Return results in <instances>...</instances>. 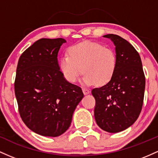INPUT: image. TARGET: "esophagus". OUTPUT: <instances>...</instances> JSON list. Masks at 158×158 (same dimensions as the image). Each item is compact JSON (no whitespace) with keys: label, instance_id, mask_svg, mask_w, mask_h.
Returning <instances> with one entry per match:
<instances>
[{"label":"esophagus","instance_id":"1","mask_svg":"<svg viewBox=\"0 0 158 158\" xmlns=\"http://www.w3.org/2000/svg\"><path fill=\"white\" fill-rule=\"evenodd\" d=\"M83 93H84V95H87V94L89 93V89L86 88H83Z\"/></svg>","mask_w":158,"mask_h":158}]
</instances>
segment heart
<instances>
[{"instance_id": "obj_1", "label": "heart", "mask_w": 158, "mask_h": 158, "mask_svg": "<svg viewBox=\"0 0 158 158\" xmlns=\"http://www.w3.org/2000/svg\"><path fill=\"white\" fill-rule=\"evenodd\" d=\"M116 67L117 56L114 50L89 41L70 46L68 55L62 56L59 62L60 72L72 84L83 72L84 84L104 86L112 80Z\"/></svg>"}]
</instances>
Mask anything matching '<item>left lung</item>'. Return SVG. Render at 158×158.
Returning a JSON list of instances; mask_svg holds the SVG:
<instances>
[{"label":"left lung","mask_w":158,"mask_h":158,"mask_svg":"<svg viewBox=\"0 0 158 158\" xmlns=\"http://www.w3.org/2000/svg\"><path fill=\"white\" fill-rule=\"evenodd\" d=\"M110 38L116 46L117 67L108 84L92 90L95 99V121L102 130L117 133L132 125L139 117L144 99L146 77L139 53L125 39Z\"/></svg>","instance_id":"left-lung-1"}]
</instances>
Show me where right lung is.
Listing matches in <instances>:
<instances>
[{
	"label": "right lung",
	"mask_w": 158,
	"mask_h": 158,
	"mask_svg": "<svg viewBox=\"0 0 158 158\" xmlns=\"http://www.w3.org/2000/svg\"><path fill=\"white\" fill-rule=\"evenodd\" d=\"M64 39H40L19 57L15 94L19 112L27 127L45 136H58L71 125L84 97L78 86L60 72L57 54Z\"/></svg>",
	"instance_id": "add662e5"
}]
</instances>
